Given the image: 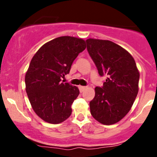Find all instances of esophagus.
<instances>
[{"instance_id":"34e87169","label":"esophagus","mask_w":157,"mask_h":157,"mask_svg":"<svg viewBox=\"0 0 157 157\" xmlns=\"http://www.w3.org/2000/svg\"><path fill=\"white\" fill-rule=\"evenodd\" d=\"M79 89H80V92H82V91H83L84 90L86 89V86H79Z\"/></svg>"}]
</instances>
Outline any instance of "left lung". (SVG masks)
<instances>
[{
    "instance_id": "8db88e82",
    "label": "left lung",
    "mask_w": 157,
    "mask_h": 157,
    "mask_svg": "<svg viewBox=\"0 0 157 157\" xmlns=\"http://www.w3.org/2000/svg\"><path fill=\"white\" fill-rule=\"evenodd\" d=\"M87 50L99 75L105 76L102 88H95L90 102L92 117L103 125L120 121L129 112L139 91L140 72L134 57L112 41L89 38Z\"/></svg>"
}]
</instances>
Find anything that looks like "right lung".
I'll return each instance as SVG.
<instances>
[{
    "label": "right lung",
    "mask_w": 157,
    "mask_h": 157,
    "mask_svg": "<svg viewBox=\"0 0 157 157\" xmlns=\"http://www.w3.org/2000/svg\"><path fill=\"white\" fill-rule=\"evenodd\" d=\"M86 48L83 39L62 36L43 45L32 57L25 75L26 91L32 109L45 122L61 123L71 114L80 91L61 77Z\"/></svg>",
    "instance_id": "1"
}]
</instances>
